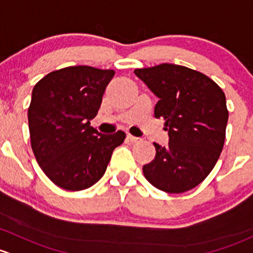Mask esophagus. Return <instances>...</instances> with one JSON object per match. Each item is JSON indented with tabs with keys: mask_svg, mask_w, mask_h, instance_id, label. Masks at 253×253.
Listing matches in <instances>:
<instances>
[{
	"mask_svg": "<svg viewBox=\"0 0 253 253\" xmlns=\"http://www.w3.org/2000/svg\"><path fill=\"white\" fill-rule=\"evenodd\" d=\"M127 139H129L131 142H139V141H141V137L132 136V135H130V134H127Z\"/></svg>",
	"mask_w": 253,
	"mask_h": 253,
	"instance_id": "esophagus-1",
	"label": "esophagus"
}]
</instances>
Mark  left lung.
<instances>
[{
    "label": "left lung",
    "mask_w": 253,
    "mask_h": 253,
    "mask_svg": "<svg viewBox=\"0 0 253 253\" xmlns=\"http://www.w3.org/2000/svg\"><path fill=\"white\" fill-rule=\"evenodd\" d=\"M134 73L158 97L155 117L165 119L169 136L166 147L153 144L156 157L142 168L145 178L169 194L194 189L223 150L229 116L225 95L207 75L178 64Z\"/></svg>",
    "instance_id": "obj_1"
}]
</instances>
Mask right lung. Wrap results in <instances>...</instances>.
<instances>
[{
  "mask_svg": "<svg viewBox=\"0 0 253 253\" xmlns=\"http://www.w3.org/2000/svg\"><path fill=\"white\" fill-rule=\"evenodd\" d=\"M114 70L74 66L54 70L33 88L28 121L31 148L43 173L69 191L87 189L105 174L126 132L90 126Z\"/></svg>",
  "mask_w": 253,
  "mask_h": 253,
  "instance_id": "obj_1",
  "label": "right lung"
}]
</instances>
